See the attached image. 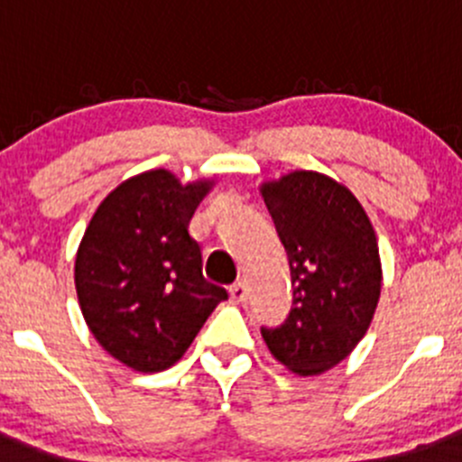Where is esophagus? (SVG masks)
Wrapping results in <instances>:
<instances>
[{
    "mask_svg": "<svg viewBox=\"0 0 462 462\" xmlns=\"http://www.w3.org/2000/svg\"><path fill=\"white\" fill-rule=\"evenodd\" d=\"M230 297L235 304H244L245 300H248V286H245L244 282H236L230 286Z\"/></svg>",
    "mask_w": 462,
    "mask_h": 462,
    "instance_id": "1",
    "label": "esophagus"
}]
</instances>
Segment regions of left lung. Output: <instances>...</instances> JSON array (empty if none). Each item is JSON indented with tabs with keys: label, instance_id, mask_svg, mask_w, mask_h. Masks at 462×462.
I'll return each mask as SVG.
<instances>
[{
	"label": "left lung",
	"instance_id": "1",
	"mask_svg": "<svg viewBox=\"0 0 462 462\" xmlns=\"http://www.w3.org/2000/svg\"><path fill=\"white\" fill-rule=\"evenodd\" d=\"M291 263L292 309L261 326L270 353L300 375L333 369L357 346L380 300L374 226L344 185L318 171H291L261 185Z\"/></svg>",
	"mask_w": 462,
	"mask_h": 462
}]
</instances>
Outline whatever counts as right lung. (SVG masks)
Instances as JSON below:
<instances>
[{"instance_id": "1", "label": "right lung", "mask_w": 462, "mask_h": 462, "mask_svg": "<svg viewBox=\"0 0 462 462\" xmlns=\"http://www.w3.org/2000/svg\"><path fill=\"white\" fill-rule=\"evenodd\" d=\"M212 180L180 185L152 170L120 183L88 223L76 257V291L93 337L143 374L183 357L226 288L203 277L188 226Z\"/></svg>"}]
</instances>
